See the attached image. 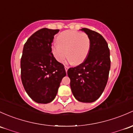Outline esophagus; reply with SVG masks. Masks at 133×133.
<instances>
[{
    "label": "esophagus",
    "mask_w": 133,
    "mask_h": 133,
    "mask_svg": "<svg viewBox=\"0 0 133 133\" xmlns=\"http://www.w3.org/2000/svg\"><path fill=\"white\" fill-rule=\"evenodd\" d=\"M64 68H65V72H68V69H69V68H68V67H67V66H65L64 67Z\"/></svg>",
    "instance_id": "1"
}]
</instances>
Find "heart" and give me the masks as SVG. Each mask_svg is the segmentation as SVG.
I'll return each instance as SVG.
<instances>
[{"mask_svg": "<svg viewBox=\"0 0 133 133\" xmlns=\"http://www.w3.org/2000/svg\"><path fill=\"white\" fill-rule=\"evenodd\" d=\"M57 43L51 46V53L58 62L66 57L68 62L78 65L85 61L90 48V39L87 34L75 30H66L57 37Z\"/></svg>", "mask_w": 133, "mask_h": 133, "instance_id": "b5f03b06", "label": "heart"}]
</instances>
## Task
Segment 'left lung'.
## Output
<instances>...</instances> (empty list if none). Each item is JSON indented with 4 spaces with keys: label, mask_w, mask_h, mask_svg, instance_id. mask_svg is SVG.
<instances>
[{
    "label": "left lung",
    "mask_w": 133,
    "mask_h": 133,
    "mask_svg": "<svg viewBox=\"0 0 133 133\" xmlns=\"http://www.w3.org/2000/svg\"><path fill=\"white\" fill-rule=\"evenodd\" d=\"M89 36L90 48L85 61L68 70L74 97L82 103L96 101L107 85L110 69V50L104 37L96 32L83 28Z\"/></svg>",
    "instance_id": "8db88e82"
}]
</instances>
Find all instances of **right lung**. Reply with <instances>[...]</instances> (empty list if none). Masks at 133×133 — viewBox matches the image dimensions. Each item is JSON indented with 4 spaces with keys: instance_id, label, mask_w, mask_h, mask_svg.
Returning <instances> with one entry per match:
<instances>
[{
    "instance_id": "add662e5",
    "label": "right lung",
    "mask_w": 133,
    "mask_h": 133,
    "mask_svg": "<svg viewBox=\"0 0 133 133\" xmlns=\"http://www.w3.org/2000/svg\"><path fill=\"white\" fill-rule=\"evenodd\" d=\"M58 29H40L24 44L21 58V78L29 97L37 103L47 104L55 99L62 78L64 66L51 53V43Z\"/></svg>"
}]
</instances>
